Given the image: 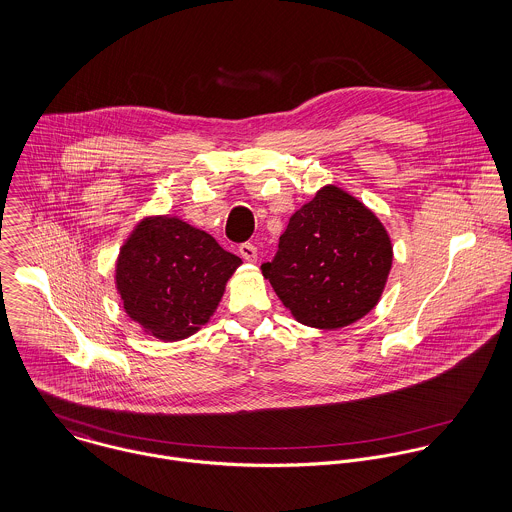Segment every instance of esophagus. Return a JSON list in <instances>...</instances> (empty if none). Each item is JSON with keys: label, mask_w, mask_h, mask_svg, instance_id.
Returning <instances> with one entry per match:
<instances>
[{"label": "esophagus", "mask_w": 512, "mask_h": 512, "mask_svg": "<svg viewBox=\"0 0 512 512\" xmlns=\"http://www.w3.org/2000/svg\"><path fill=\"white\" fill-rule=\"evenodd\" d=\"M239 255L247 263H255L257 261V247L253 243H243V245H239Z\"/></svg>", "instance_id": "obj_1"}]
</instances>
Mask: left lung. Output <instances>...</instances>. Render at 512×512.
Segmentation results:
<instances>
[{"instance_id": "obj_1", "label": "left lung", "mask_w": 512, "mask_h": 512, "mask_svg": "<svg viewBox=\"0 0 512 512\" xmlns=\"http://www.w3.org/2000/svg\"><path fill=\"white\" fill-rule=\"evenodd\" d=\"M392 259L390 235L374 211L324 186L291 215L275 259L261 271L301 324L334 330L378 305Z\"/></svg>"}]
</instances>
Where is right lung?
<instances>
[{
    "label": "right lung",
    "mask_w": 512,
    "mask_h": 512,
    "mask_svg": "<svg viewBox=\"0 0 512 512\" xmlns=\"http://www.w3.org/2000/svg\"><path fill=\"white\" fill-rule=\"evenodd\" d=\"M241 259L180 217L142 219L120 247L116 291L126 314L158 340L198 332L219 305Z\"/></svg>",
    "instance_id": "add662e5"
}]
</instances>
